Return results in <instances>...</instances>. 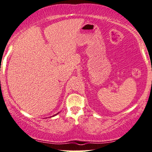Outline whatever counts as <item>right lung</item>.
Returning a JSON list of instances; mask_svg holds the SVG:
<instances>
[{"label": "right lung", "instance_id": "add662e5", "mask_svg": "<svg viewBox=\"0 0 152 152\" xmlns=\"http://www.w3.org/2000/svg\"><path fill=\"white\" fill-rule=\"evenodd\" d=\"M54 116H55V115H54Z\"/></svg>", "mask_w": 152, "mask_h": 152}]
</instances>
